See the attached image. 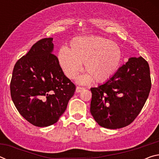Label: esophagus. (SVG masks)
Listing matches in <instances>:
<instances>
[{
	"instance_id": "1",
	"label": "esophagus",
	"mask_w": 159,
	"mask_h": 159,
	"mask_svg": "<svg viewBox=\"0 0 159 159\" xmlns=\"http://www.w3.org/2000/svg\"><path fill=\"white\" fill-rule=\"evenodd\" d=\"M84 89H85V88L83 87H80V86H77L76 91V93H80V91H82L83 90H84Z\"/></svg>"
}]
</instances>
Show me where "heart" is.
<instances>
[{
  "label": "heart",
  "mask_w": 159,
  "mask_h": 159,
  "mask_svg": "<svg viewBox=\"0 0 159 159\" xmlns=\"http://www.w3.org/2000/svg\"><path fill=\"white\" fill-rule=\"evenodd\" d=\"M122 58L118 45L100 36L79 37L70 43V48L61 47L57 53L59 64L71 79L76 77L84 63L87 72L79 79L85 83L93 79L103 83L111 79L117 71Z\"/></svg>",
  "instance_id": "1"
}]
</instances>
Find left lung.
Listing matches in <instances>:
<instances>
[{"label":"left lung","instance_id":"1","mask_svg":"<svg viewBox=\"0 0 159 159\" xmlns=\"http://www.w3.org/2000/svg\"><path fill=\"white\" fill-rule=\"evenodd\" d=\"M151 87L149 64L141 56L131 57L104 84L90 88L91 114L103 128L125 127L140 113Z\"/></svg>","mask_w":159,"mask_h":159}]
</instances>
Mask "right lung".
<instances>
[{
  "mask_svg": "<svg viewBox=\"0 0 159 159\" xmlns=\"http://www.w3.org/2000/svg\"><path fill=\"white\" fill-rule=\"evenodd\" d=\"M52 38H45L32 45L16 62L10 81V95L17 111L38 127L57 123L76 90L52 53Z\"/></svg>",
  "mask_w": 159,
  "mask_h": 159,
  "instance_id": "right-lung-1",
  "label": "right lung"
}]
</instances>
